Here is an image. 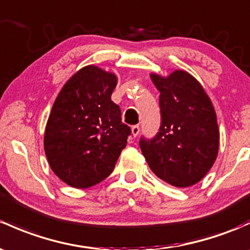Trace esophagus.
<instances>
[{
	"label": "esophagus",
	"mask_w": 250,
	"mask_h": 250,
	"mask_svg": "<svg viewBox=\"0 0 250 250\" xmlns=\"http://www.w3.org/2000/svg\"><path fill=\"white\" fill-rule=\"evenodd\" d=\"M139 133H140V127H139L138 125H133V127H132V135L134 136V138H135V136H138Z\"/></svg>",
	"instance_id": "esophagus-1"
}]
</instances>
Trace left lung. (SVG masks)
<instances>
[{
  "instance_id": "1",
  "label": "left lung",
  "mask_w": 250,
  "mask_h": 250,
  "mask_svg": "<svg viewBox=\"0 0 250 250\" xmlns=\"http://www.w3.org/2000/svg\"><path fill=\"white\" fill-rule=\"evenodd\" d=\"M160 92L159 132L141 138L147 164L160 180L178 188L194 186L214 164L219 148L217 115L201 83L185 70L169 77L152 73Z\"/></svg>"
}]
</instances>
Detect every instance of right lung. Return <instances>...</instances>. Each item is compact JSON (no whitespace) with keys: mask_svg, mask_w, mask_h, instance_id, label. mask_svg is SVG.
Wrapping results in <instances>:
<instances>
[{"mask_svg":"<svg viewBox=\"0 0 250 250\" xmlns=\"http://www.w3.org/2000/svg\"><path fill=\"white\" fill-rule=\"evenodd\" d=\"M117 77L96 65L78 70L55 99L44 149L55 175L68 186L90 188L114 170L130 128L111 101Z\"/></svg>","mask_w":250,"mask_h":250,"instance_id":"obj_1","label":"right lung"}]
</instances>
